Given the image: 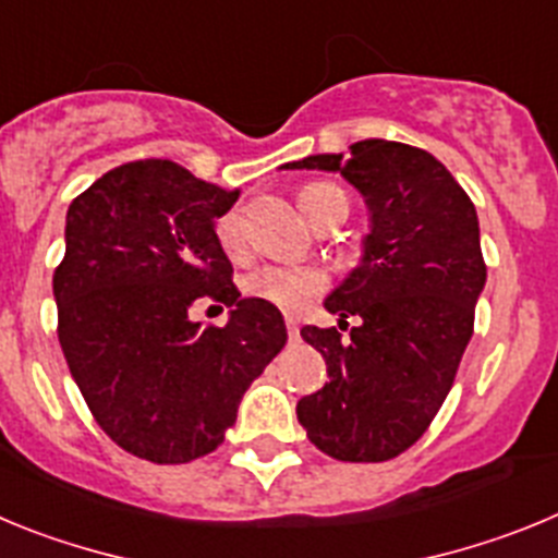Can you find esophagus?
I'll return each instance as SVG.
<instances>
[{"label":"esophagus","mask_w":558,"mask_h":558,"mask_svg":"<svg viewBox=\"0 0 558 558\" xmlns=\"http://www.w3.org/2000/svg\"><path fill=\"white\" fill-rule=\"evenodd\" d=\"M286 330H289V336L294 339V336L300 333V319L294 314H286Z\"/></svg>","instance_id":"1"}]
</instances>
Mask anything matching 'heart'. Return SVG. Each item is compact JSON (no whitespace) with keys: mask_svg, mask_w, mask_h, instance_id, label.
I'll return each instance as SVG.
<instances>
[{"mask_svg":"<svg viewBox=\"0 0 558 558\" xmlns=\"http://www.w3.org/2000/svg\"><path fill=\"white\" fill-rule=\"evenodd\" d=\"M348 199L339 185L333 183H305L298 194V203L303 208L305 217L314 222L316 214L323 210L325 203L330 199ZM217 244L228 258L239 260L247 255V235H244V219L239 210H228L217 219ZM330 283V275L323 267L314 264H264V267L253 269L244 278V291L250 298L272 303L275 308H283L289 314H298L314 300L316 294H323Z\"/></svg>","mask_w":558,"mask_h":558,"instance_id":"1","label":"heart"}]
</instances>
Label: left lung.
Masks as SVG:
<instances>
[{"label":"left lung","instance_id":"1","mask_svg":"<svg viewBox=\"0 0 558 558\" xmlns=\"http://www.w3.org/2000/svg\"><path fill=\"white\" fill-rule=\"evenodd\" d=\"M283 169L341 172L369 208L361 264L325 300L361 325L300 330L328 364V384L298 420L339 461H389L428 430L453 386L486 283L478 214L439 160L420 147L366 138L341 155Z\"/></svg>","mask_w":558,"mask_h":558}]
</instances>
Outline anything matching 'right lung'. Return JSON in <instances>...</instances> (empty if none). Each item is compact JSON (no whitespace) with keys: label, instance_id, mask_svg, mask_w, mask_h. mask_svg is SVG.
<instances>
[{"label":"right lung","instance_id":"1","mask_svg":"<svg viewBox=\"0 0 558 558\" xmlns=\"http://www.w3.org/2000/svg\"><path fill=\"white\" fill-rule=\"evenodd\" d=\"M235 199L147 158L110 169L69 205L52 278L60 348L99 428L138 459L185 464L217 450L286 344L280 311L239 294L217 244V219ZM197 299L228 304L229 325L192 324Z\"/></svg>","mask_w":558,"mask_h":558}]
</instances>
